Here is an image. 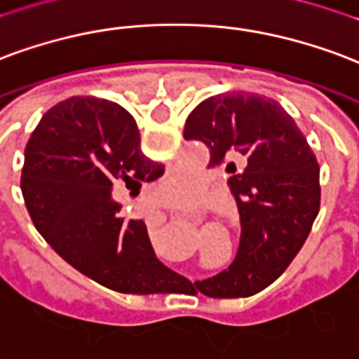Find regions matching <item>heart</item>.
Wrapping results in <instances>:
<instances>
[{
	"mask_svg": "<svg viewBox=\"0 0 359 359\" xmlns=\"http://www.w3.org/2000/svg\"><path fill=\"white\" fill-rule=\"evenodd\" d=\"M165 188L179 205H190L203 194V179L196 172H177L167 179Z\"/></svg>",
	"mask_w": 359,
	"mask_h": 359,
	"instance_id": "heart-1",
	"label": "heart"
}]
</instances>
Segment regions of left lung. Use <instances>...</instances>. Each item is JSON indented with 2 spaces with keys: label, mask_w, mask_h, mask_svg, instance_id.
<instances>
[{
  "label": "left lung",
  "mask_w": 359,
  "mask_h": 359,
  "mask_svg": "<svg viewBox=\"0 0 359 359\" xmlns=\"http://www.w3.org/2000/svg\"><path fill=\"white\" fill-rule=\"evenodd\" d=\"M184 139L209 148V167L226 163L241 240L228 270L198 283L207 297H249L281 276L320 211V165L280 102L253 93L205 98L188 116ZM244 159L235 172L231 159Z\"/></svg>",
  "instance_id": "1"
}]
</instances>
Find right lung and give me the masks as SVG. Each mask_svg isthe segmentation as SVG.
I'll list each match as a JSON object with an SVG mask.
<instances>
[{
    "instance_id": "right-lung-1",
    "label": "right lung",
    "mask_w": 359,
    "mask_h": 359,
    "mask_svg": "<svg viewBox=\"0 0 359 359\" xmlns=\"http://www.w3.org/2000/svg\"><path fill=\"white\" fill-rule=\"evenodd\" d=\"M139 142L121 106L66 98L32 133L20 190L34 226L78 272L118 293H175L187 280L158 261L144 222L123 220L112 201L119 184L139 194L142 182L163 175Z\"/></svg>"
}]
</instances>
